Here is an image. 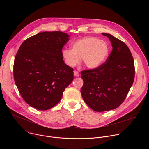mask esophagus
Listing matches in <instances>:
<instances>
[{"mask_svg":"<svg viewBox=\"0 0 149 149\" xmlns=\"http://www.w3.org/2000/svg\"><path fill=\"white\" fill-rule=\"evenodd\" d=\"M74 75L75 77H79V72L77 71H74Z\"/></svg>","mask_w":149,"mask_h":149,"instance_id":"1","label":"esophagus"}]
</instances>
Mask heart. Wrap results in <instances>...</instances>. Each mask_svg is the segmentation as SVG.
Listing matches in <instances>:
<instances>
[{
	"instance_id": "1",
	"label": "heart",
	"mask_w": 149,
	"mask_h": 149,
	"mask_svg": "<svg viewBox=\"0 0 149 149\" xmlns=\"http://www.w3.org/2000/svg\"><path fill=\"white\" fill-rule=\"evenodd\" d=\"M109 52L107 44L94 37L81 38L72 45V49L62 51V56L67 64L74 67L81 61L84 67L94 69L101 65Z\"/></svg>"
}]
</instances>
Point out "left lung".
Masks as SVG:
<instances>
[{
    "mask_svg": "<svg viewBox=\"0 0 149 149\" xmlns=\"http://www.w3.org/2000/svg\"><path fill=\"white\" fill-rule=\"evenodd\" d=\"M102 34L111 41V53L98 67L81 72L82 98L97 112L119 107L128 94L135 75L134 59L129 47L110 34Z\"/></svg>",
    "mask_w": 149,
    "mask_h": 149,
    "instance_id": "8db88e82",
    "label": "left lung"
}]
</instances>
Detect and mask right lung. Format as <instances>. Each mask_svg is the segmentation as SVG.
<instances>
[{"instance_id": "1", "label": "right lung", "mask_w": 149, "mask_h": 149, "mask_svg": "<svg viewBox=\"0 0 149 149\" xmlns=\"http://www.w3.org/2000/svg\"><path fill=\"white\" fill-rule=\"evenodd\" d=\"M69 37L59 31L40 32L19 47L14 60V80L31 107L39 110L52 108L72 82L74 70L63 62L62 52Z\"/></svg>"}]
</instances>
